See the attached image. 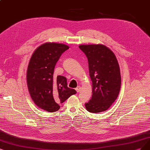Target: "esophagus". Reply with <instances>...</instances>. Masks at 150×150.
<instances>
[{"label":"esophagus","instance_id":"esophagus-1","mask_svg":"<svg viewBox=\"0 0 150 150\" xmlns=\"http://www.w3.org/2000/svg\"><path fill=\"white\" fill-rule=\"evenodd\" d=\"M80 89H81V87L80 86H78L76 88H75V90L76 91L77 93H79L80 91Z\"/></svg>","mask_w":150,"mask_h":150}]
</instances>
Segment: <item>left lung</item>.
Masks as SVG:
<instances>
[{
  "mask_svg": "<svg viewBox=\"0 0 150 150\" xmlns=\"http://www.w3.org/2000/svg\"><path fill=\"white\" fill-rule=\"evenodd\" d=\"M88 61L92 81V97L85 103L88 111L99 113L108 109L117 99L120 89L119 65L114 52L103 44L80 45Z\"/></svg>",
  "mask_w": 150,
  "mask_h": 150,
  "instance_id": "obj_1",
  "label": "left lung"
}]
</instances>
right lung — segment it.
I'll use <instances>...</instances> for the list:
<instances>
[{"label": "right lung", "instance_id": "right-lung-1", "mask_svg": "<svg viewBox=\"0 0 150 150\" xmlns=\"http://www.w3.org/2000/svg\"><path fill=\"white\" fill-rule=\"evenodd\" d=\"M69 49L64 44L44 43L33 52L28 66L26 81L31 98L37 106L49 112L57 111L60 103L76 93L67 86L65 76H53L55 64Z\"/></svg>", "mask_w": 150, "mask_h": 150}]
</instances>
